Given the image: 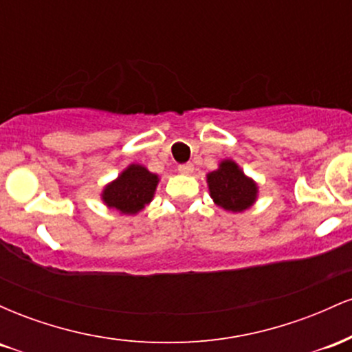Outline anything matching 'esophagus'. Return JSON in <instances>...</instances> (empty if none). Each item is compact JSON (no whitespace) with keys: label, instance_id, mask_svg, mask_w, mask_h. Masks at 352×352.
Wrapping results in <instances>:
<instances>
[{"label":"esophagus","instance_id":"1","mask_svg":"<svg viewBox=\"0 0 352 352\" xmlns=\"http://www.w3.org/2000/svg\"><path fill=\"white\" fill-rule=\"evenodd\" d=\"M179 172L185 173V175H190L193 172V165L192 164H182L179 165Z\"/></svg>","mask_w":352,"mask_h":352}]
</instances>
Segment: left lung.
<instances>
[{
    "instance_id": "8db88e82",
    "label": "left lung",
    "mask_w": 352,
    "mask_h": 352,
    "mask_svg": "<svg viewBox=\"0 0 352 352\" xmlns=\"http://www.w3.org/2000/svg\"><path fill=\"white\" fill-rule=\"evenodd\" d=\"M210 197L227 212H243L254 204L258 185L246 177L233 160H221L217 170L207 175Z\"/></svg>"
}]
</instances>
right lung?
Returning a JSON list of instances; mask_svg holds the SVG:
<instances>
[{
	"label": "right lung",
	"mask_w": 352,
	"mask_h": 352,
	"mask_svg": "<svg viewBox=\"0 0 352 352\" xmlns=\"http://www.w3.org/2000/svg\"><path fill=\"white\" fill-rule=\"evenodd\" d=\"M157 184L159 175L148 172L144 165L131 164L114 182L104 187L100 197L109 208L119 210L124 215H135L151 204Z\"/></svg>",
	"instance_id": "1"
}]
</instances>
